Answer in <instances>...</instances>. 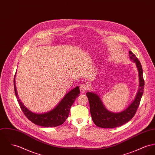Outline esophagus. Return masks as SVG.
<instances>
[{"instance_id": "1", "label": "esophagus", "mask_w": 155, "mask_h": 155, "mask_svg": "<svg viewBox=\"0 0 155 155\" xmlns=\"http://www.w3.org/2000/svg\"><path fill=\"white\" fill-rule=\"evenodd\" d=\"M79 88H80V90H81V92L83 93V92H86L88 89L89 87H88V86L86 83H83V84H81Z\"/></svg>"}]
</instances>
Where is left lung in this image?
Listing matches in <instances>:
<instances>
[{"label": "left lung", "mask_w": 155, "mask_h": 155, "mask_svg": "<svg viewBox=\"0 0 155 155\" xmlns=\"http://www.w3.org/2000/svg\"><path fill=\"white\" fill-rule=\"evenodd\" d=\"M129 57L136 64L139 75L140 88L134 101L126 109L119 113L109 112L104 107L101 99L96 94L92 92L86 93L90 105L92 119L94 124L98 127L107 129L120 126L133 118L138 109L144 89L143 69L140 62L131 51H129Z\"/></svg>", "instance_id": "8db88e82"}]
</instances>
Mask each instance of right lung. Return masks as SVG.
<instances>
[{
    "mask_svg": "<svg viewBox=\"0 0 155 155\" xmlns=\"http://www.w3.org/2000/svg\"><path fill=\"white\" fill-rule=\"evenodd\" d=\"M14 88L18 102L26 117L33 124L44 127H56L63 124L69 116L73 103L80 93L79 87L77 86L67 93L58 105L51 111L45 114H37L29 110L21 102L16 92L15 78Z\"/></svg>",
    "mask_w": 155,
    "mask_h": 155,
    "instance_id": "add662e5",
    "label": "right lung"
}]
</instances>
